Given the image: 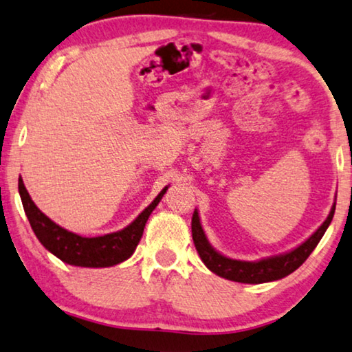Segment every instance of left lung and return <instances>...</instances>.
<instances>
[{
    "instance_id": "left-lung-1",
    "label": "left lung",
    "mask_w": 352,
    "mask_h": 352,
    "mask_svg": "<svg viewBox=\"0 0 352 352\" xmlns=\"http://www.w3.org/2000/svg\"><path fill=\"white\" fill-rule=\"evenodd\" d=\"M333 214L335 205L332 206V211H330L329 217L325 219L322 226H320L307 241L300 244L298 248H295L294 251L281 254V256L262 258V261L258 262L233 261V258H228L226 256H222V254H219L217 251H214L211 244L208 243L205 232H203L197 210L193 211L192 216V238L198 256H200L203 263H205L212 273H216L217 276L230 279V281L235 283L261 284L268 281H276V279L287 276V274L295 272L300 265L307 261L309 254H311L314 251V248L318 246L320 238L324 236L325 230H327L330 222H332Z\"/></svg>"
}]
</instances>
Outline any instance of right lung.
Returning a JSON list of instances; mask_svg holds the SVG:
<instances>
[{
  "label": "right lung",
  "instance_id": "right-lung-1",
  "mask_svg": "<svg viewBox=\"0 0 352 352\" xmlns=\"http://www.w3.org/2000/svg\"><path fill=\"white\" fill-rule=\"evenodd\" d=\"M166 188L168 187H165L157 195L155 200L124 230L109 233V235L104 236L84 238L76 235L73 232L65 230V228L50 221L45 214L41 212L32 198H30L22 177L19 179V193L20 198H22L25 214H27L30 226H32L34 235H36L41 244L65 263L90 268L113 267V265L126 261L135 252L142 236V232H144L147 219H149L151 212L155 210V206L159 205L162 197L165 195Z\"/></svg>",
  "mask_w": 352,
  "mask_h": 352
}]
</instances>
